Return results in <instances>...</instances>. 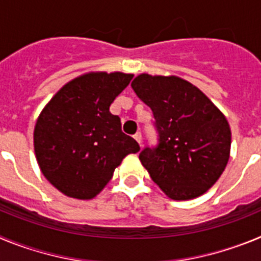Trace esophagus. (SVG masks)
Masks as SVG:
<instances>
[{
    "mask_svg": "<svg viewBox=\"0 0 261 261\" xmlns=\"http://www.w3.org/2000/svg\"><path fill=\"white\" fill-rule=\"evenodd\" d=\"M133 137H135L136 141H137L138 144H140V146H141V142H142V135H141V133L137 132L135 136H133Z\"/></svg>",
    "mask_w": 261,
    "mask_h": 261,
    "instance_id": "obj_1",
    "label": "esophagus"
}]
</instances>
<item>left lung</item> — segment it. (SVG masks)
<instances>
[{
    "label": "left lung",
    "instance_id": "1",
    "mask_svg": "<svg viewBox=\"0 0 261 261\" xmlns=\"http://www.w3.org/2000/svg\"><path fill=\"white\" fill-rule=\"evenodd\" d=\"M132 89L150 107L158 144L140 153L142 166L172 200L199 197L218 180L230 156L231 132L211 99L175 75L140 74Z\"/></svg>",
    "mask_w": 261,
    "mask_h": 261
}]
</instances>
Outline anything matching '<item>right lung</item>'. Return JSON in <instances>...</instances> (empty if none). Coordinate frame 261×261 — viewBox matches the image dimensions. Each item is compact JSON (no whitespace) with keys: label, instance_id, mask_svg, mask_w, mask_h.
<instances>
[{"label":"right lung","instance_id":"right-lung-1","mask_svg":"<svg viewBox=\"0 0 261 261\" xmlns=\"http://www.w3.org/2000/svg\"><path fill=\"white\" fill-rule=\"evenodd\" d=\"M133 74L87 73L70 81L39 115L34 147L41 172L60 192L90 200L107 186L115 168L140 146L121 130L111 103Z\"/></svg>","mask_w":261,"mask_h":261}]
</instances>
